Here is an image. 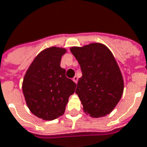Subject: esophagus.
<instances>
[{"label": "esophagus", "instance_id": "esophagus-1", "mask_svg": "<svg viewBox=\"0 0 147 147\" xmlns=\"http://www.w3.org/2000/svg\"><path fill=\"white\" fill-rule=\"evenodd\" d=\"M73 80L74 81L75 83H77V81H78V77H77V76H75V77H74V78H73Z\"/></svg>", "mask_w": 147, "mask_h": 147}]
</instances>
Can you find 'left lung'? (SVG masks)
I'll use <instances>...</instances> for the list:
<instances>
[{
    "label": "left lung",
    "mask_w": 147,
    "mask_h": 147,
    "mask_svg": "<svg viewBox=\"0 0 147 147\" xmlns=\"http://www.w3.org/2000/svg\"><path fill=\"white\" fill-rule=\"evenodd\" d=\"M80 65L82 77L76 93L83 110L94 118L109 114L121 98L124 81L113 55L100 43L70 49Z\"/></svg>",
    "instance_id": "obj_1"
}]
</instances>
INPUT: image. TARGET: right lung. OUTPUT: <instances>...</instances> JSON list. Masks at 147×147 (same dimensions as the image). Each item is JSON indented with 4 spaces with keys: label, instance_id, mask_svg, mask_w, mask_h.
<instances>
[{
    "label": "right lung",
    "instance_id": "obj_1",
    "mask_svg": "<svg viewBox=\"0 0 147 147\" xmlns=\"http://www.w3.org/2000/svg\"><path fill=\"white\" fill-rule=\"evenodd\" d=\"M65 51L56 47L42 51L23 79V92L29 110L44 120H54L64 113L68 98L77 86L60 66Z\"/></svg>",
    "mask_w": 147,
    "mask_h": 147
}]
</instances>
